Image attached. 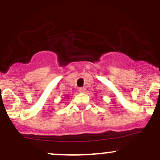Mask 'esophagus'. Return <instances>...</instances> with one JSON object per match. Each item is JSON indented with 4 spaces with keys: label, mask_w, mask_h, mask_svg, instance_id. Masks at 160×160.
<instances>
[{
    "label": "esophagus",
    "mask_w": 160,
    "mask_h": 160,
    "mask_svg": "<svg viewBox=\"0 0 160 160\" xmlns=\"http://www.w3.org/2000/svg\"><path fill=\"white\" fill-rule=\"evenodd\" d=\"M78 91L80 92H84L86 91V89L84 87H80L78 89Z\"/></svg>",
    "instance_id": "esophagus-1"
}]
</instances>
